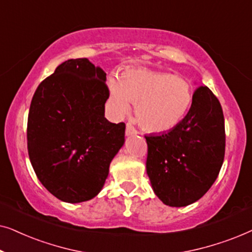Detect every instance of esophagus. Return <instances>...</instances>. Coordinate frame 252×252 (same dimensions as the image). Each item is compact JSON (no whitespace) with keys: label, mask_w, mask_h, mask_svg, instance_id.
Wrapping results in <instances>:
<instances>
[{"label":"esophagus","mask_w":252,"mask_h":252,"mask_svg":"<svg viewBox=\"0 0 252 252\" xmlns=\"http://www.w3.org/2000/svg\"><path fill=\"white\" fill-rule=\"evenodd\" d=\"M137 130L135 129V127L130 125V124H127L126 125V136H132V135H136Z\"/></svg>","instance_id":"esophagus-1"}]
</instances>
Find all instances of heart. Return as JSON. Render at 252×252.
<instances>
[{"label": "heart", "mask_w": 252, "mask_h": 252, "mask_svg": "<svg viewBox=\"0 0 252 252\" xmlns=\"http://www.w3.org/2000/svg\"><path fill=\"white\" fill-rule=\"evenodd\" d=\"M110 101L116 116L129 111L136 103V119L150 133H165L182 122L190 109V84L182 77L166 72L128 68L122 79L110 78Z\"/></svg>", "instance_id": "1"}]
</instances>
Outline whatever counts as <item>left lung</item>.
Segmentation results:
<instances>
[{
	"mask_svg": "<svg viewBox=\"0 0 252 252\" xmlns=\"http://www.w3.org/2000/svg\"><path fill=\"white\" fill-rule=\"evenodd\" d=\"M146 140L147 174L157 197L175 208L192 204L211 188L225 157V122L218 98L208 87H198L182 122Z\"/></svg>",
	"mask_w": 252,
	"mask_h": 252,
	"instance_id": "1",
	"label": "left lung"
}]
</instances>
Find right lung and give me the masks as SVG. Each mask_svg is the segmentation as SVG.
Instances as JSON below:
<instances>
[{"mask_svg": "<svg viewBox=\"0 0 252 252\" xmlns=\"http://www.w3.org/2000/svg\"><path fill=\"white\" fill-rule=\"evenodd\" d=\"M105 81V72L87 58L68 60L41 82L31 102V164L43 187L63 202L94 198L125 143V124L104 117Z\"/></svg>", "mask_w": 252, "mask_h": 252, "instance_id": "add662e5", "label": "right lung"}]
</instances>
